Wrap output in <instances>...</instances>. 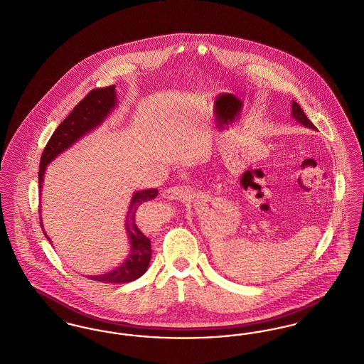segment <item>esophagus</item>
<instances>
[{"mask_svg": "<svg viewBox=\"0 0 364 364\" xmlns=\"http://www.w3.org/2000/svg\"><path fill=\"white\" fill-rule=\"evenodd\" d=\"M161 195L169 200H187L192 196V191L187 187H169L162 191Z\"/></svg>", "mask_w": 364, "mask_h": 364, "instance_id": "34e87169", "label": "esophagus"}]
</instances>
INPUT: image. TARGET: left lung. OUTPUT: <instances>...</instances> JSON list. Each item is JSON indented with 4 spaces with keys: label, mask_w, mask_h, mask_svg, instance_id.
Segmentation results:
<instances>
[{
    "label": "left lung",
    "mask_w": 364,
    "mask_h": 364,
    "mask_svg": "<svg viewBox=\"0 0 364 364\" xmlns=\"http://www.w3.org/2000/svg\"><path fill=\"white\" fill-rule=\"evenodd\" d=\"M292 117H294V120L299 122V124H301L303 127L316 131L315 125H314V124L307 119V116L304 114V112L301 110V107H300L299 105L296 104L294 101H292Z\"/></svg>",
    "instance_id": "1"
}]
</instances>
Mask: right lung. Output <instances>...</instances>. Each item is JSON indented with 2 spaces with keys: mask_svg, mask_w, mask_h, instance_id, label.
Wrapping results in <instances>:
<instances>
[{
  "mask_svg": "<svg viewBox=\"0 0 364 364\" xmlns=\"http://www.w3.org/2000/svg\"><path fill=\"white\" fill-rule=\"evenodd\" d=\"M116 86L105 87V88H95L90 91L85 97L83 101L73 107L70 116L61 122L57 129L54 131L52 138L49 139L39 164V173H38V183H39V192L43 188V177L46 173L48 165L54 158L68 150L72 144H75L79 139L86 136L91 131L98 128L106 117L113 112L117 106V97H116ZM158 195L156 188L149 190L135 191L128 208L127 220H125V230L129 239V254L120 266L107 272L105 274L98 276H88L91 279L107 282V284H120V282H131L139 277H141L151 259V242L150 239L139 229L135 223V215L138 208ZM41 214V210H39ZM41 226L42 218H41ZM43 233L49 242H52L50 237L46 235L45 229Z\"/></svg>",
  "mask_w": 364,
  "mask_h": 364,
  "instance_id": "add662e5",
  "label": "right lung"
}]
</instances>
